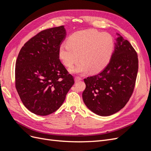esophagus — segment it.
Masks as SVG:
<instances>
[{
	"instance_id": "obj_1",
	"label": "esophagus",
	"mask_w": 151,
	"mask_h": 151,
	"mask_svg": "<svg viewBox=\"0 0 151 151\" xmlns=\"http://www.w3.org/2000/svg\"><path fill=\"white\" fill-rule=\"evenodd\" d=\"M81 80H82L81 77H79V76H76V77H75V82H76V83H77V82H78V81H81Z\"/></svg>"
}]
</instances>
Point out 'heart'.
I'll return each mask as SVG.
<instances>
[{
	"label": "heart",
	"mask_w": 151,
	"mask_h": 151,
	"mask_svg": "<svg viewBox=\"0 0 151 151\" xmlns=\"http://www.w3.org/2000/svg\"><path fill=\"white\" fill-rule=\"evenodd\" d=\"M114 48L112 36L106 33L93 29L77 31L62 43L59 48V56L64 64L72 67L81 61L70 71L74 73L98 72L107 65Z\"/></svg>",
	"instance_id": "b5f03b06"
}]
</instances>
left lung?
<instances>
[{"label": "left lung", "instance_id": "1", "mask_svg": "<svg viewBox=\"0 0 151 151\" xmlns=\"http://www.w3.org/2000/svg\"><path fill=\"white\" fill-rule=\"evenodd\" d=\"M107 66L87 77L83 99L91 111L106 116L120 111L133 93L138 72V56L129 41L118 33Z\"/></svg>", "mask_w": 151, "mask_h": 151}]
</instances>
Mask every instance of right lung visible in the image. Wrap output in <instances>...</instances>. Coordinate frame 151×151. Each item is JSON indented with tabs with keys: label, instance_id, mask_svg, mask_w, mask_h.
<instances>
[{
	"label": "right lung",
	"instance_id": "obj_1",
	"mask_svg": "<svg viewBox=\"0 0 151 151\" xmlns=\"http://www.w3.org/2000/svg\"><path fill=\"white\" fill-rule=\"evenodd\" d=\"M66 35L63 26L42 31L18 55L16 88L25 107L35 115L46 116L57 111L74 84L59 59V48Z\"/></svg>",
	"mask_w": 151,
	"mask_h": 151
}]
</instances>
